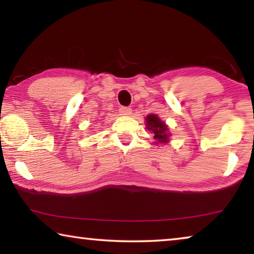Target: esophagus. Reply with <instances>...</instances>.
Segmentation results:
<instances>
[{"label": "esophagus", "instance_id": "esophagus-1", "mask_svg": "<svg viewBox=\"0 0 254 254\" xmlns=\"http://www.w3.org/2000/svg\"><path fill=\"white\" fill-rule=\"evenodd\" d=\"M119 112H120V114H121V115H131L132 114V109H130V107L123 106L119 110Z\"/></svg>", "mask_w": 254, "mask_h": 254}]
</instances>
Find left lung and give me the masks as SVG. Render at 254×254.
Wrapping results in <instances>:
<instances>
[{
    "label": "left lung",
    "mask_w": 254,
    "mask_h": 254,
    "mask_svg": "<svg viewBox=\"0 0 254 254\" xmlns=\"http://www.w3.org/2000/svg\"><path fill=\"white\" fill-rule=\"evenodd\" d=\"M145 127L153 133V139L156 144H167L170 141L171 133L169 127L157 114H148L145 117Z\"/></svg>",
    "instance_id": "8db88e82"
}]
</instances>
